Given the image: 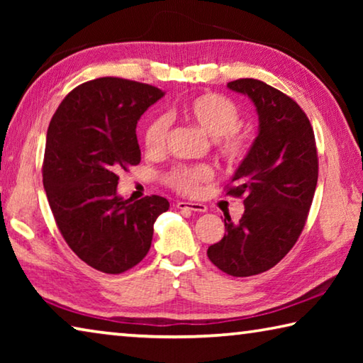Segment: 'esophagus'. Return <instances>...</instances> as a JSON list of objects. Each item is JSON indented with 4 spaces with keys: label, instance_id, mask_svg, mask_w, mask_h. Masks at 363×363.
<instances>
[{
    "label": "esophagus",
    "instance_id": "1",
    "mask_svg": "<svg viewBox=\"0 0 363 363\" xmlns=\"http://www.w3.org/2000/svg\"><path fill=\"white\" fill-rule=\"evenodd\" d=\"M176 208H177V210H189V211H196V213H205L206 211V205L192 203V201H177Z\"/></svg>",
    "mask_w": 363,
    "mask_h": 363
}]
</instances>
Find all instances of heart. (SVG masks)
Listing matches in <instances>:
<instances>
[{"mask_svg":"<svg viewBox=\"0 0 363 363\" xmlns=\"http://www.w3.org/2000/svg\"><path fill=\"white\" fill-rule=\"evenodd\" d=\"M184 115L205 133L214 138L220 158L229 164L243 162L250 150L247 136L238 131L242 125V112L229 97L216 93H205L190 99L184 106ZM171 120L168 115H157L147 123L144 145L150 153H162L168 145ZM213 177L208 164H176L164 174V182L176 192L194 195Z\"/></svg>","mask_w":363,"mask_h":363,"instance_id":"obj_1","label":"heart"}]
</instances>
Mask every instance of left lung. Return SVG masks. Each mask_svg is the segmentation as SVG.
Returning <instances> with one entry per match:
<instances>
[{"mask_svg": "<svg viewBox=\"0 0 363 363\" xmlns=\"http://www.w3.org/2000/svg\"><path fill=\"white\" fill-rule=\"evenodd\" d=\"M227 86L253 101L259 133L225 189L243 196V216L224 219V237L206 255L232 277H250L274 267L296 243L314 199L318 158L311 121L290 96L253 78Z\"/></svg>", "mask_w": 363, "mask_h": 363, "instance_id": "8db88e82", "label": "left lung"}]
</instances>
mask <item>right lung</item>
Segmentation results:
<instances>
[{"instance_id":"1","label":"right lung","mask_w":363,"mask_h":363,"mask_svg":"<svg viewBox=\"0 0 363 363\" xmlns=\"http://www.w3.org/2000/svg\"><path fill=\"white\" fill-rule=\"evenodd\" d=\"M164 93L155 86L104 77L65 96L48 128L43 186L64 240L79 259L121 274L149 253L153 224L168 211L158 195H116L118 171L140 162L136 126Z\"/></svg>"}]
</instances>
